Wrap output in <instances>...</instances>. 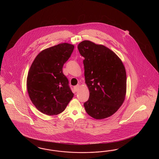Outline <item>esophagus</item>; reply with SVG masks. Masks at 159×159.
<instances>
[{"label": "esophagus", "instance_id": "obj_1", "mask_svg": "<svg viewBox=\"0 0 159 159\" xmlns=\"http://www.w3.org/2000/svg\"><path fill=\"white\" fill-rule=\"evenodd\" d=\"M79 89V84H77L76 86H75L74 87V90H75V92L78 91Z\"/></svg>", "mask_w": 159, "mask_h": 159}]
</instances>
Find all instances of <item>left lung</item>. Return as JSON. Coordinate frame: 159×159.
Returning <instances> with one entry per match:
<instances>
[{"mask_svg":"<svg viewBox=\"0 0 159 159\" xmlns=\"http://www.w3.org/2000/svg\"><path fill=\"white\" fill-rule=\"evenodd\" d=\"M84 58L85 82L90 96L84 103L87 113L97 120L113 115L125 100L126 75L120 58L109 48L84 40L77 46Z\"/></svg>","mask_w":159,"mask_h":159,"instance_id":"1","label":"left lung"}]
</instances>
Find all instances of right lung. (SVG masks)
Masks as SVG:
<instances>
[{
    "instance_id": "1",
    "label": "right lung",
    "mask_w": 159,
    "mask_h": 159,
    "mask_svg": "<svg viewBox=\"0 0 159 159\" xmlns=\"http://www.w3.org/2000/svg\"><path fill=\"white\" fill-rule=\"evenodd\" d=\"M74 45L59 43L42 51L30 68L27 87L29 97L38 110L48 116L58 115L72 99L64 63L70 57Z\"/></svg>"
}]
</instances>
